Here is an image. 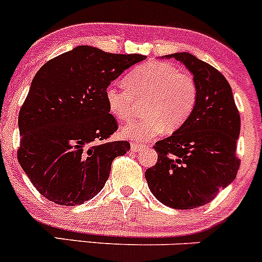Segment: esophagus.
<instances>
[{
    "instance_id": "1",
    "label": "esophagus",
    "mask_w": 262,
    "mask_h": 262,
    "mask_svg": "<svg viewBox=\"0 0 262 262\" xmlns=\"http://www.w3.org/2000/svg\"><path fill=\"white\" fill-rule=\"evenodd\" d=\"M145 148L144 144H138V143H131V150L133 151H140L141 149Z\"/></svg>"
}]
</instances>
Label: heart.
I'll return each mask as SVG.
<instances>
[{
  "instance_id": "obj_1",
  "label": "heart",
  "mask_w": 262,
  "mask_h": 262,
  "mask_svg": "<svg viewBox=\"0 0 262 262\" xmlns=\"http://www.w3.org/2000/svg\"><path fill=\"white\" fill-rule=\"evenodd\" d=\"M124 86L127 91L109 86L105 100L111 114L118 121L133 117L135 100L145 101V116L122 127L121 135L128 140H150L163 129L175 133L190 117L196 103L194 79L170 63L149 61L136 67L124 78Z\"/></svg>"
}]
</instances>
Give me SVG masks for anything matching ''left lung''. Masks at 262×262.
Masks as SVG:
<instances>
[{
    "label": "left lung",
    "instance_id": "8db88e82",
    "mask_svg": "<svg viewBox=\"0 0 262 262\" xmlns=\"http://www.w3.org/2000/svg\"><path fill=\"white\" fill-rule=\"evenodd\" d=\"M176 59L193 74L196 103L185 123L156 143L158 161L145 171L151 194L175 210L210 203L235 179L241 117L225 77L189 52L161 56Z\"/></svg>",
    "mask_w": 262,
    "mask_h": 262
}]
</instances>
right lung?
Listing matches in <instances>:
<instances>
[{
    "mask_svg": "<svg viewBox=\"0 0 262 262\" xmlns=\"http://www.w3.org/2000/svg\"><path fill=\"white\" fill-rule=\"evenodd\" d=\"M144 55L109 54L83 45L41 67L19 113L17 161L34 188L60 206L94 198L128 141H112L118 126L105 90Z\"/></svg>",
    "mask_w": 262,
    "mask_h": 262,
    "instance_id": "obj_1",
    "label": "right lung"
}]
</instances>
